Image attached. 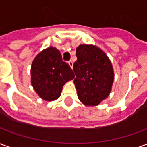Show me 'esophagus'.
Returning a JSON list of instances; mask_svg holds the SVG:
<instances>
[{
    "label": "esophagus",
    "mask_w": 147,
    "mask_h": 147,
    "mask_svg": "<svg viewBox=\"0 0 147 147\" xmlns=\"http://www.w3.org/2000/svg\"><path fill=\"white\" fill-rule=\"evenodd\" d=\"M68 64L70 65V67L72 68L73 67V62H72V61H68Z\"/></svg>",
    "instance_id": "obj_1"
}]
</instances>
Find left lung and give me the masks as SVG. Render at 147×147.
I'll use <instances>...</instances> for the list:
<instances>
[{"instance_id": "8db88e82", "label": "left lung", "mask_w": 147, "mask_h": 147, "mask_svg": "<svg viewBox=\"0 0 147 147\" xmlns=\"http://www.w3.org/2000/svg\"><path fill=\"white\" fill-rule=\"evenodd\" d=\"M76 57L73 70L78 98L84 105H99L110 94L113 83L110 60L101 49L86 44L77 47Z\"/></svg>"}]
</instances>
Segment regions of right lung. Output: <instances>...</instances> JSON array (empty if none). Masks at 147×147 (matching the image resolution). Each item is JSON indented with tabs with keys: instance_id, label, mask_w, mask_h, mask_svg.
I'll list each match as a JSON object with an SVG mask.
<instances>
[{
	"instance_id": "obj_1",
	"label": "right lung",
	"mask_w": 147,
	"mask_h": 147,
	"mask_svg": "<svg viewBox=\"0 0 147 147\" xmlns=\"http://www.w3.org/2000/svg\"><path fill=\"white\" fill-rule=\"evenodd\" d=\"M30 75L34 89L45 101L57 99L64 83L75 77L69 64L62 61L60 51L53 46L45 49L34 59Z\"/></svg>"
}]
</instances>
